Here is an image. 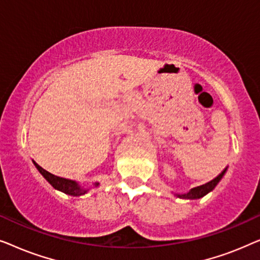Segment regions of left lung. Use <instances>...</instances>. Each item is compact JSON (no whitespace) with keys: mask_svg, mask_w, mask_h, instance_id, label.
I'll list each match as a JSON object with an SVG mask.
<instances>
[{"mask_svg":"<svg viewBox=\"0 0 260 260\" xmlns=\"http://www.w3.org/2000/svg\"><path fill=\"white\" fill-rule=\"evenodd\" d=\"M226 173V168L222 170L221 173L219 174L218 176L215 177V179H213L212 181H209V182L202 184V186H199V187H195L193 189H190L188 193L186 194H176L177 198H181V199H190V200H193V199H200L202 197H205L206 194H208L209 191H212L214 189L216 184L219 183V181L222 179V176L225 175Z\"/></svg>","mask_w":260,"mask_h":260,"instance_id":"8db88e82","label":"left lung"}]
</instances>
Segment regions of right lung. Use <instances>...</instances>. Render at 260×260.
Returning <instances> with one entry per match:
<instances>
[{
  "instance_id": "right-lung-1",
  "label": "right lung",
  "mask_w": 260,
  "mask_h": 260,
  "mask_svg": "<svg viewBox=\"0 0 260 260\" xmlns=\"http://www.w3.org/2000/svg\"><path fill=\"white\" fill-rule=\"evenodd\" d=\"M34 165H35V167H37V169L39 170V172H40L41 175L48 181L49 184H52L53 188H55V189L62 191V193L72 195V197H80V195L86 194L88 191V189H86V188L80 187L79 184L76 182V181L69 180V179H63V177H60V176H55L49 172H47V170H45L44 168H42V167L39 166L38 163L34 162ZM93 186L98 187L99 183L95 182Z\"/></svg>"
}]
</instances>
